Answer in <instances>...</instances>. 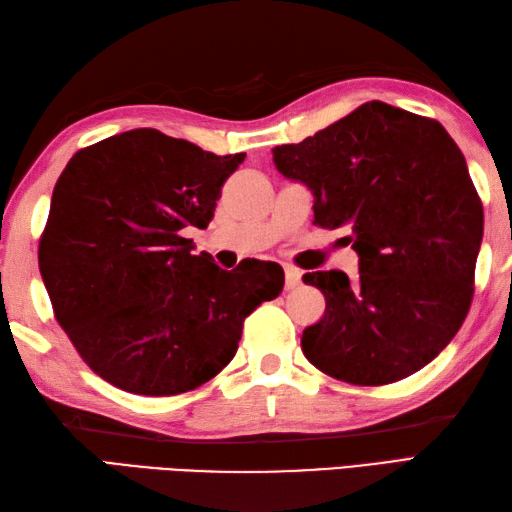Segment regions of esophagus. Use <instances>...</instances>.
Masks as SVG:
<instances>
[{"label":"esophagus","instance_id":"34e87169","mask_svg":"<svg viewBox=\"0 0 512 512\" xmlns=\"http://www.w3.org/2000/svg\"><path fill=\"white\" fill-rule=\"evenodd\" d=\"M301 284V270L295 266H286V290L297 288Z\"/></svg>","mask_w":512,"mask_h":512}]
</instances>
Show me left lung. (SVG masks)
<instances>
[{"mask_svg":"<svg viewBox=\"0 0 512 512\" xmlns=\"http://www.w3.org/2000/svg\"><path fill=\"white\" fill-rule=\"evenodd\" d=\"M281 176L314 195V222L347 228L358 275L314 270L325 297L301 350L352 385H387L431 363L473 299L482 202L460 147L438 121L383 101L299 145L273 149Z\"/></svg>","mask_w":512,"mask_h":512,"instance_id":"8db88e82","label":"left lung"}]
</instances>
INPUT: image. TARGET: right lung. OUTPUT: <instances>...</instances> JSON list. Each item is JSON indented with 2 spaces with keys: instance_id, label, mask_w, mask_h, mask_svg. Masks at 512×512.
Returning a JSON list of instances; mask_svg holds the SVG:
<instances>
[{
  "instance_id": "right-lung-1",
  "label": "right lung",
  "mask_w": 512,
  "mask_h": 512,
  "mask_svg": "<svg viewBox=\"0 0 512 512\" xmlns=\"http://www.w3.org/2000/svg\"><path fill=\"white\" fill-rule=\"evenodd\" d=\"M244 158L143 127L76 151L63 169L39 270L54 317L107 383L138 396L200 387L231 363L248 314L279 297V264L224 270L184 237L209 226Z\"/></svg>"
}]
</instances>
